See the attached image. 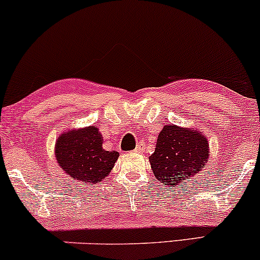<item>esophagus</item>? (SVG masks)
<instances>
[{
  "mask_svg": "<svg viewBox=\"0 0 260 260\" xmlns=\"http://www.w3.org/2000/svg\"><path fill=\"white\" fill-rule=\"evenodd\" d=\"M134 150H136L137 153H142V151H144V147H143L142 144H138L136 147V149H134Z\"/></svg>",
  "mask_w": 260,
  "mask_h": 260,
  "instance_id": "1",
  "label": "esophagus"
}]
</instances>
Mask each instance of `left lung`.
I'll list each match as a JSON object with an SVG mask.
<instances>
[{"label": "left lung", "mask_w": 260, "mask_h": 260, "mask_svg": "<svg viewBox=\"0 0 260 260\" xmlns=\"http://www.w3.org/2000/svg\"><path fill=\"white\" fill-rule=\"evenodd\" d=\"M209 157V144L203 132L168 124L157 137L155 151L149 156L155 177L164 186L183 188Z\"/></svg>", "instance_id": "obj_1"}]
</instances>
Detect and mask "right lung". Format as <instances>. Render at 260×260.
I'll list each match as a JSON object with an SVG mask.
<instances>
[{
	"label": "right lung",
	"instance_id": "obj_1",
	"mask_svg": "<svg viewBox=\"0 0 260 260\" xmlns=\"http://www.w3.org/2000/svg\"><path fill=\"white\" fill-rule=\"evenodd\" d=\"M118 155L116 150L103 148V137L95 126L63 132L55 145V156L62 171L85 184H96L109 176Z\"/></svg>",
	"mask_w": 260,
	"mask_h": 260
}]
</instances>
